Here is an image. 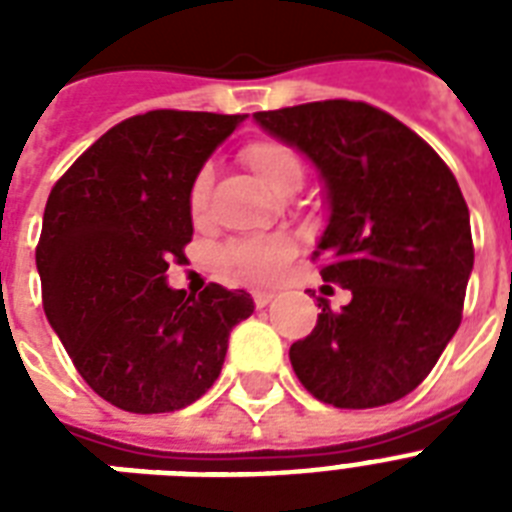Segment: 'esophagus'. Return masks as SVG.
Segmentation results:
<instances>
[{
    "mask_svg": "<svg viewBox=\"0 0 512 512\" xmlns=\"http://www.w3.org/2000/svg\"><path fill=\"white\" fill-rule=\"evenodd\" d=\"M252 300H255L257 308H265V305L273 300V292H263V289H257V292H252Z\"/></svg>",
    "mask_w": 512,
    "mask_h": 512,
    "instance_id": "esophagus-1",
    "label": "esophagus"
}]
</instances>
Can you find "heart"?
Here are the masks:
<instances>
[{
    "instance_id": "b5f03b06",
    "label": "heart",
    "mask_w": 512,
    "mask_h": 512,
    "mask_svg": "<svg viewBox=\"0 0 512 512\" xmlns=\"http://www.w3.org/2000/svg\"><path fill=\"white\" fill-rule=\"evenodd\" d=\"M241 162L247 164V170L260 180V183L273 193V196H295L303 188L305 180V162L303 156L297 154L284 140L276 138H257L249 140L247 146L241 148ZM209 188H212V170L204 167L199 175L193 177L191 191H188V207L191 215H204L209 199ZM292 255V241L287 236H265V239L241 241L228 252L233 271L247 276V279H273L281 271V265L287 263Z\"/></svg>"
}]
</instances>
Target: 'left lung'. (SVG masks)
<instances>
[{"instance_id": "8db88e82", "label": "left lung", "mask_w": 512, "mask_h": 512, "mask_svg": "<svg viewBox=\"0 0 512 512\" xmlns=\"http://www.w3.org/2000/svg\"><path fill=\"white\" fill-rule=\"evenodd\" d=\"M271 138L324 180L321 279L350 289L289 348L297 380L324 404L372 409L412 393L462 321L473 271L470 212L441 156L406 124L356 100L257 111Z\"/></svg>"}]
</instances>
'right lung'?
Listing matches in <instances>:
<instances>
[{"label":"right lung","instance_id":"add662e5","mask_svg":"<svg viewBox=\"0 0 512 512\" xmlns=\"http://www.w3.org/2000/svg\"><path fill=\"white\" fill-rule=\"evenodd\" d=\"M247 116L148 111L84 151L44 207L36 271L44 313L100 398L124 412L193 404L223 369L231 329L255 311L244 289L167 287L193 236L188 191Z\"/></svg>","mask_w":512,"mask_h":512}]
</instances>
